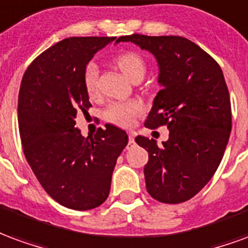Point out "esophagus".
Segmentation results:
<instances>
[{
    "mask_svg": "<svg viewBox=\"0 0 248 248\" xmlns=\"http://www.w3.org/2000/svg\"><path fill=\"white\" fill-rule=\"evenodd\" d=\"M135 142H134V134L133 133H129V145H134Z\"/></svg>",
    "mask_w": 248,
    "mask_h": 248,
    "instance_id": "1",
    "label": "esophagus"
}]
</instances>
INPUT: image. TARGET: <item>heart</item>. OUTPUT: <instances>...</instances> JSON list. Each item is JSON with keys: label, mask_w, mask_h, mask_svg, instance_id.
<instances>
[{"label": "heart", "mask_w": 248, "mask_h": 248, "mask_svg": "<svg viewBox=\"0 0 248 248\" xmlns=\"http://www.w3.org/2000/svg\"><path fill=\"white\" fill-rule=\"evenodd\" d=\"M115 65L122 71L127 79L131 82L140 81L146 74V62L135 51H124L115 57ZM83 86L89 95H95L98 92V66L90 62L85 66L83 70ZM143 110L142 103L138 101H126V102L110 103L105 110V118L108 122L118 124L122 127H129L134 122V118Z\"/></svg>", "instance_id": "b5f03b06"}]
</instances>
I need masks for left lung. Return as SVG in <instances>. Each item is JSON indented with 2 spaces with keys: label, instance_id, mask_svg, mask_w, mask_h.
Listing matches in <instances>:
<instances>
[{
  "label": "left lung",
  "instance_id": "1",
  "mask_svg": "<svg viewBox=\"0 0 248 248\" xmlns=\"http://www.w3.org/2000/svg\"><path fill=\"white\" fill-rule=\"evenodd\" d=\"M117 42L150 51L159 67L162 89L145 126L166 124L169 140L158 146L142 135L135 138L149 153L143 170L147 192L162 203L186 202L213 178L229 143L231 103L222 69L199 46L178 35L131 34Z\"/></svg>",
  "mask_w": 248,
  "mask_h": 248
}]
</instances>
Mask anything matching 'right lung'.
Wrapping results in <instances>:
<instances>
[{
	"instance_id": "1",
	"label": "right lung",
	"mask_w": 248,
	"mask_h": 248,
	"mask_svg": "<svg viewBox=\"0 0 248 248\" xmlns=\"http://www.w3.org/2000/svg\"><path fill=\"white\" fill-rule=\"evenodd\" d=\"M115 37H70L49 47L25 71L18 94V127L26 161L56 202L92 210L108 197L111 175L129 137L114 124L83 137L77 111L92 106L83 70Z\"/></svg>"
}]
</instances>
